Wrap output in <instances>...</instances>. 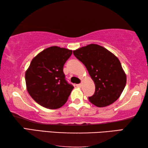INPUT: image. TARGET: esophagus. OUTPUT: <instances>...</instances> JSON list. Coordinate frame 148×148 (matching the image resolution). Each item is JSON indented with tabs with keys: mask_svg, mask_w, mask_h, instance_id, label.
I'll use <instances>...</instances> for the list:
<instances>
[{
	"mask_svg": "<svg viewBox=\"0 0 148 148\" xmlns=\"http://www.w3.org/2000/svg\"><path fill=\"white\" fill-rule=\"evenodd\" d=\"M77 86L79 87H81L82 86V84H77Z\"/></svg>",
	"mask_w": 148,
	"mask_h": 148,
	"instance_id": "1",
	"label": "esophagus"
}]
</instances>
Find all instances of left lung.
<instances>
[{"label":"left lung","mask_w":148,"mask_h":148,"mask_svg":"<svg viewBox=\"0 0 148 148\" xmlns=\"http://www.w3.org/2000/svg\"><path fill=\"white\" fill-rule=\"evenodd\" d=\"M76 58L88 71L95 85L94 95L89 101L104 107L117 101L125 87L127 77L116 56L104 47L89 44L73 51Z\"/></svg>","instance_id":"8db88e82"}]
</instances>
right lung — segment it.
<instances>
[{
  "label": "right lung",
  "instance_id": "right-lung-1",
  "mask_svg": "<svg viewBox=\"0 0 148 148\" xmlns=\"http://www.w3.org/2000/svg\"><path fill=\"white\" fill-rule=\"evenodd\" d=\"M72 50L49 47L33 58L25 73L27 91L37 103L57 109L66 103L74 87L65 79L63 66Z\"/></svg>",
  "mask_w": 148,
  "mask_h": 148
}]
</instances>
